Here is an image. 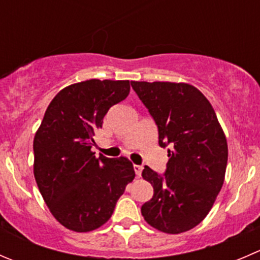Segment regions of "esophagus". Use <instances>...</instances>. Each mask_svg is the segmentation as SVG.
<instances>
[{"mask_svg": "<svg viewBox=\"0 0 260 260\" xmlns=\"http://www.w3.org/2000/svg\"><path fill=\"white\" fill-rule=\"evenodd\" d=\"M133 169H135L136 175L141 176V173H142V166H141V165H133Z\"/></svg>", "mask_w": 260, "mask_h": 260, "instance_id": "obj_1", "label": "esophagus"}]
</instances>
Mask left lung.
<instances>
[{
  "instance_id": "obj_1",
  "label": "left lung",
  "mask_w": 260,
  "mask_h": 260,
  "mask_svg": "<svg viewBox=\"0 0 260 260\" xmlns=\"http://www.w3.org/2000/svg\"><path fill=\"white\" fill-rule=\"evenodd\" d=\"M158 128V145L170 146L164 175L145 166L153 197L141 207L148 225L166 234L196 228L212 208L225 180L228 141L212 105L184 82L131 81Z\"/></svg>"
}]
</instances>
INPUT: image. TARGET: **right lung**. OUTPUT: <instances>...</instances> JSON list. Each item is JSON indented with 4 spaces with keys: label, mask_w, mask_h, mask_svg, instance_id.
Listing matches in <instances>:
<instances>
[{
    "label": "right lung",
    "mask_w": 260,
    "mask_h": 260,
    "mask_svg": "<svg viewBox=\"0 0 260 260\" xmlns=\"http://www.w3.org/2000/svg\"><path fill=\"white\" fill-rule=\"evenodd\" d=\"M128 80H86L60 90L34 137V176L50 213L66 229L87 233L104 225L135 179L127 157L95 156V131L110 107L129 94Z\"/></svg>",
    "instance_id": "1"
}]
</instances>
